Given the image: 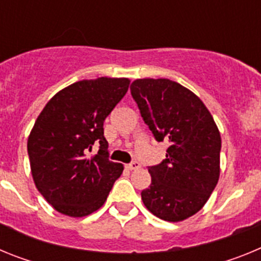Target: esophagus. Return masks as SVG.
<instances>
[{"label":"esophagus","instance_id":"1","mask_svg":"<svg viewBox=\"0 0 261 261\" xmlns=\"http://www.w3.org/2000/svg\"><path fill=\"white\" fill-rule=\"evenodd\" d=\"M128 170H130V171H133V170H138V168L141 167V165H140V162H137V161H135V162L129 163V165L125 166Z\"/></svg>","mask_w":261,"mask_h":261}]
</instances>
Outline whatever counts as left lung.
<instances>
[{
    "label": "left lung",
    "mask_w": 261,
    "mask_h": 261,
    "mask_svg": "<svg viewBox=\"0 0 261 261\" xmlns=\"http://www.w3.org/2000/svg\"><path fill=\"white\" fill-rule=\"evenodd\" d=\"M130 93L156 141L170 142L165 161L149 168L142 201L161 220L180 222L206 204L218 183V126L201 99L171 80H136Z\"/></svg>",
    "instance_id": "1"
}]
</instances>
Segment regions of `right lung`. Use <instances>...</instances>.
<instances>
[{"instance_id":"obj_1","label":"right lung","mask_w":261,"mask_h":261,"mask_svg":"<svg viewBox=\"0 0 261 261\" xmlns=\"http://www.w3.org/2000/svg\"><path fill=\"white\" fill-rule=\"evenodd\" d=\"M129 78L78 81L45 105L27 140L34 183L59 213L85 217L106 202L121 163L108 161L103 121L128 91ZM98 154L87 157L92 145Z\"/></svg>"}]
</instances>
